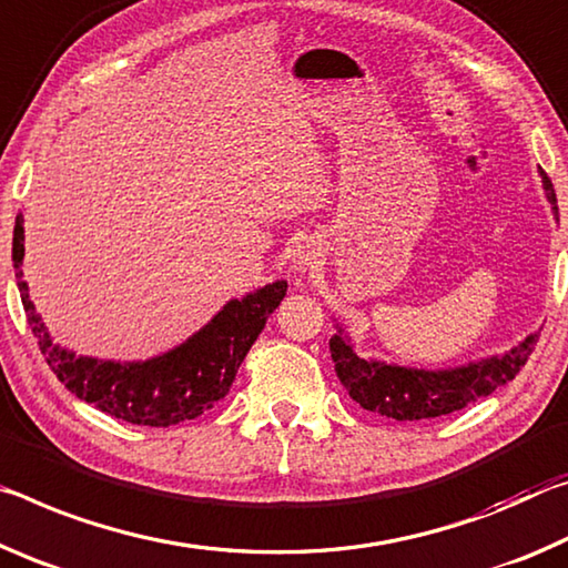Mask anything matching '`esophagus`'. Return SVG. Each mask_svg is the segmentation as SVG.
<instances>
[{
	"mask_svg": "<svg viewBox=\"0 0 568 568\" xmlns=\"http://www.w3.org/2000/svg\"><path fill=\"white\" fill-rule=\"evenodd\" d=\"M322 264V246L314 244V241H304V244H300L294 248L292 254V266L294 272H314Z\"/></svg>",
	"mask_w": 568,
	"mask_h": 568,
	"instance_id": "1",
	"label": "esophagus"
}]
</instances>
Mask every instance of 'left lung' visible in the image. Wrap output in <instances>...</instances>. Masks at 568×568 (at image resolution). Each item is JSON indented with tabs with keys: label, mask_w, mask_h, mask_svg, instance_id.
<instances>
[{
	"label": "left lung",
	"mask_w": 568,
	"mask_h": 568,
	"mask_svg": "<svg viewBox=\"0 0 568 568\" xmlns=\"http://www.w3.org/2000/svg\"><path fill=\"white\" fill-rule=\"evenodd\" d=\"M541 183L546 201L556 213V191L548 175L541 171ZM538 342V332H531L500 355L466 362L458 367L425 369L403 367L397 362H385L375 357H359L352 345L349 334L337 324V334H332L329 352L334 359V372L339 383L347 387L349 397L365 410L393 417V420H430V417L450 415L455 410L488 397L494 389L508 385Z\"/></svg>",
	"instance_id": "1"
}]
</instances>
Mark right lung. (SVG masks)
Wrapping results in <instances>:
<instances>
[{
    "mask_svg": "<svg viewBox=\"0 0 568 568\" xmlns=\"http://www.w3.org/2000/svg\"><path fill=\"white\" fill-rule=\"evenodd\" d=\"M22 258L24 216L17 213L12 239L17 286L27 322L48 365L70 393L98 410L148 427H171L211 410L234 385L246 352L286 294V282L276 278L262 290L223 304L209 324L163 355L133 362L98 359L74 355L50 337L42 317L34 312L30 286L22 278Z\"/></svg>",
    "mask_w": 568,
    "mask_h": 568,
    "instance_id": "add662e5",
    "label": "right lung"
}]
</instances>
